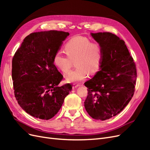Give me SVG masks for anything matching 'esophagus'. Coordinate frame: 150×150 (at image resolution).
I'll list each match as a JSON object with an SVG mask.
<instances>
[{"instance_id":"esophagus-1","label":"esophagus","mask_w":150,"mask_h":150,"mask_svg":"<svg viewBox=\"0 0 150 150\" xmlns=\"http://www.w3.org/2000/svg\"><path fill=\"white\" fill-rule=\"evenodd\" d=\"M79 86H80L79 84H73V86H72V88L73 89H75V88H77L78 87H79Z\"/></svg>"}]
</instances>
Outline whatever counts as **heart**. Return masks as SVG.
Wrapping results in <instances>:
<instances>
[{
    "label": "heart",
    "instance_id": "1",
    "mask_svg": "<svg viewBox=\"0 0 150 150\" xmlns=\"http://www.w3.org/2000/svg\"><path fill=\"white\" fill-rule=\"evenodd\" d=\"M67 56L61 52H57L54 56V64L64 73L69 71L72 61H75L78 67L66 76L69 83H76L85 79L91 73H95L100 68L103 52L100 45L91 42V40L82 36H75L68 41L64 47Z\"/></svg>",
    "mask_w": 150,
    "mask_h": 150
}]
</instances>
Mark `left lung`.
<instances>
[{"label":"left lung","instance_id":"left-lung-1","mask_svg":"<svg viewBox=\"0 0 150 150\" xmlns=\"http://www.w3.org/2000/svg\"><path fill=\"white\" fill-rule=\"evenodd\" d=\"M100 45L99 71L84 83L88 95L84 107L93 119L111 118L128 105L134 93L137 69L123 40L110 33H91Z\"/></svg>","mask_w":150,"mask_h":150}]
</instances>
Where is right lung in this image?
Listing matches in <instances>:
<instances>
[{
    "label": "right lung",
    "instance_id": "add662e5",
    "mask_svg": "<svg viewBox=\"0 0 150 150\" xmlns=\"http://www.w3.org/2000/svg\"><path fill=\"white\" fill-rule=\"evenodd\" d=\"M69 35L57 30L31 33L24 39L12 59L15 97L23 110L34 117L51 119L71 91L70 84L58 86L63 76L53 61Z\"/></svg>",
    "mask_w": 150,
    "mask_h": 150
}]
</instances>
